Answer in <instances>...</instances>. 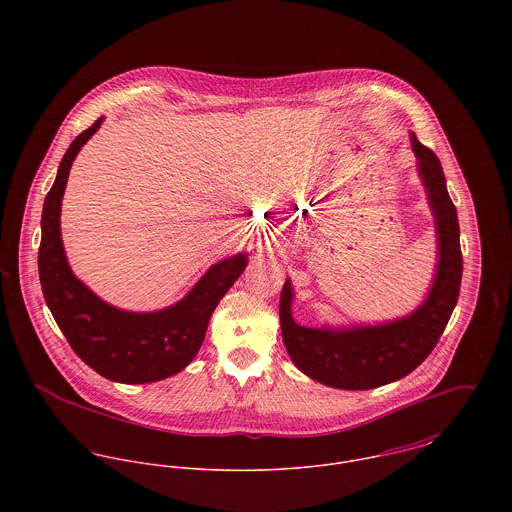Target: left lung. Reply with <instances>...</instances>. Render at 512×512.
Segmentation results:
<instances>
[{"mask_svg":"<svg viewBox=\"0 0 512 512\" xmlns=\"http://www.w3.org/2000/svg\"><path fill=\"white\" fill-rule=\"evenodd\" d=\"M410 142L438 234V270L426 301L414 313L380 325L311 329L293 321L290 280L282 290L280 323L290 359L303 374L331 388L368 390L410 374L438 345L459 297L463 256L457 211L447 193L438 155L420 144L416 134Z\"/></svg>","mask_w":512,"mask_h":512,"instance_id":"1","label":"left lung"}]
</instances>
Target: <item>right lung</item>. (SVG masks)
Masks as SVG:
<instances>
[{"label": "right lung", "instance_id": "right-lung-1", "mask_svg": "<svg viewBox=\"0 0 512 512\" xmlns=\"http://www.w3.org/2000/svg\"><path fill=\"white\" fill-rule=\"evenodd\" d=\"M100 124L102 118L74 138L45 197L39 280L59 329L86 365L114 382H157L177 374L195 359L217 303L240 278L248 260L246 254H236L211 266L181 301L153 313L116 309L90 292L74 276L65 256L61 201L76 153Z\"/></svg>", "mask_w": 512, "mask_h": 512}]
</instances>
